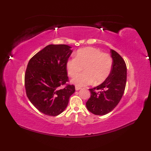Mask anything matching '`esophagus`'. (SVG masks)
<instances>
[{"instance_id":"esophagus-1","label":"esophagus","mask_w":151,"mask_h":151,"mask_svg":"<svg viewBox=\"0 0 151 151\" xmlns=\"http://www.w3.org/2000/svg\"><path fill=\"white\" fill-rule=\"evenodd\" d=\"M75 89H76V91H78V90H80V89H81V88L77 87V86H76V87H75Z\"/></svg>"}]
</instances>
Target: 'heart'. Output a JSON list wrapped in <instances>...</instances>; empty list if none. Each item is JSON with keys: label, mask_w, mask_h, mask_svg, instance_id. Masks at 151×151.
<instances>
[{"label": "heart", "mask_w": 151, "mask_h": 151, "mask_svg": "<svg viewBox=\"0 0 151 151\" xmlns=\"http://www.w3.org/2000/svg\"><path fill=\"white\" fill-rule=\"evenodd\" d=\"M84 67V73L75 76L71 83L77 87L88 86L94 81L99 84L104 82L110 75L112 67V59L108 54L99 49L86 47L78 50L75 57L66 62L67 73L70 76H75Z\"/></svg>", "instance_id": "b5f03b06"}]
</instances>
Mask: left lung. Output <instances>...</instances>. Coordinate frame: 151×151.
<instances>
[{
    "label": "left lung",
    "instance_id": "left-lung-1",
    "mask_svg": "<svg viewBox=\"0 0 151 151\" xmlns=\"http://www.w3.org/2000/svg\"><path fill=\"white\" fill-rule=\"evenodd\" d=\"M110 52L113 62L110 75L101 84L89 89L91 97L86 107L95 115H104L113 110L123 97L126 86V63L116 51L110 49Z\"/></svg>",
    "mask_w": 151,
    "mask_h": 151
}]
</instances>
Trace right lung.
<instances>
[{"label":"right lung","instance_id":"right-lung-1","mask_svg":"<svg viewBox=\"0 0 151 151\" xmlns=\"http://www.w3.org/2000/svg\"><path fill=\"white\" fill-rule=\"evenodd\" d=\"M67 45H49L32 58L24 77L27 95L41 113L56 116L65 110L75 86L68 81L66 62L72 53Z\"/></svg>","mask_w":151,"mask_h":151}]
</instances>
